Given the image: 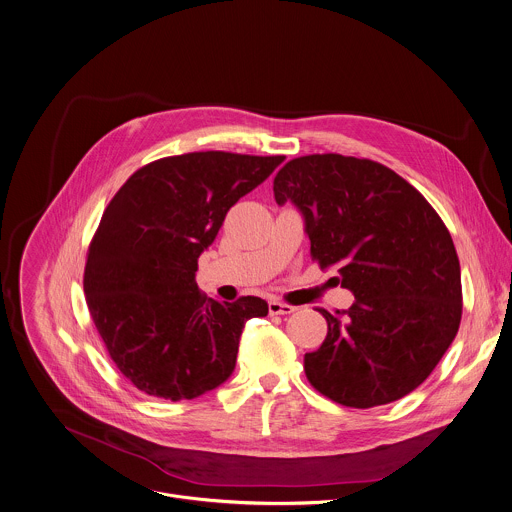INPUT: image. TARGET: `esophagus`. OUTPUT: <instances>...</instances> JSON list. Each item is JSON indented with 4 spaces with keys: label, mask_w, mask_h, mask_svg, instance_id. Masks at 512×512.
Returning a JSON list of instances; mask_svg holds the SVG:
<instances>
[{
    "label": "esophagus",
    "mask_w": 512,
    "mask_h": 512,
    "mask_svg": "<svg viewBox=\"0 0 512 512\" xmlns=\"http://www.w3.org/2000/svg\"><path fill=\"white\" fill-rule=\"evenodd\" d=\"M296 308L294 306H290V304H284V302H279V300H271L269 302V312L273 314V316H281V314H292Z\"/></svg>",
    "instance_id": "34e87169"
}]
</instances>
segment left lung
<instances>
[{"label": "left lung", "mask_w": 512, "mask_h": 512, "mask_svg": "<svg viewBox=\"0 0 512 512\" xmlns=\"http://www.w3.org/2000/svg\"><path fill=\"white\" fill-rule=\"evenodd\" d=\"M273 192L302 214L312 257L355 296L338 316L320 310L328 336L304 355L312 387L353 408L412 393L461 320L459 259L436 210L397 172L336 153L288 161Z\"/></svg>", "instance_id": "1"}]
</instances>
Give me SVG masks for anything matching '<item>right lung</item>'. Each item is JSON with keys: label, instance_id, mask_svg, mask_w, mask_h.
<instances>
[{"label": "right lung", "instance_id": "right-lung-1", "mask_svg": "<svg viewBox=\"0 0 512 512\" xmlns=\"http://www.w3.org/2000/svg\"><path fill=\"white\" fill-rule=\"evenodd\" d=\"M283 161L224 151L167 157L133 172L108 204L84 292L110 357L141 393L196 398L231 377L245 322L269 306L257 296L202 294L198 257L229 208Z\"/></svg>", "mask_w": 512, "mask_h": 512}]
</instances>
